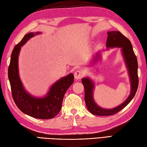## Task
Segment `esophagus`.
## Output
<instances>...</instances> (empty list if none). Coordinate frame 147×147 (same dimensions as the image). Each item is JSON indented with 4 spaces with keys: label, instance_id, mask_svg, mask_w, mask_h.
Returning a JSON list of instances; mask_svg holds the SVG:
<instances>
[{
    "label": "esophagus",
    "instance_id": "obj_1",
    "mask_svg": "<svg viewBox=\"0 0 147 147\" xmlns=\"http://www.w3.org/2000/svg\"><path fill=\"white\" fill-rule=\"evenodd\" d=\"M84 76L83 71L80 70H77V71H75L74 73V77L76 78V79H80V78Z\"/></svg>",
    "mask_w": 147,
    "mask_h": 147
}]
</instances>
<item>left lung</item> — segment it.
I'll return each mask as SVG.
<instances>
[{
    "instance_id": "1",
    "label": "left lung",
    "mask_w": 147,
    "mask_h": 147,
    "mask_svg": "<svg viewBox=\"0 0 147 147\" xmlns=\"http://www.w3.org/2000/svg\"><path fill=\"white\" fill-rule=\"evenodd\" d=\"M106 46L107 51L110 48H120L121 55L123 57L125 66L127 67L128 74L130 82V93L127 98L117 107L113 109H104L96 104L94 98V90L95 83L90 78L84 77L82 78V84L85 88V102L86 106L89 112L98 116L112 115L122 110L130 102L136 94L138 85V62L137 57L135 55L133 47L130 41L119 31H109L107 32ZM105 50H103L105 51ZM102 51H99L95 54L93 55L92 60L89 62L90 66L96 64L99 59H100Z\"/></svg>"
}]
</instances>
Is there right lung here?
I'll use <instances>...</instances> for the list:
<instances>
[{
    "mask_svg": "<svg viewBox=\"0 0 147 147\" xmlns=\"http://www.w3.org/2000/svg\"><path fill=\"white\" fill-rule=\"evenodd\" d=\"M42 32H30L23 37L13 48L10 65L8 77L12 97L17 107L23 113L38 119H51L58 115L62 108L64 95L73 84L74 76L69 74L60 78L50 87L49 92L42 97H37L29 94L25 89L20 80L19 71V55L21 47L32 37Z\"/></svg>",
    "mask_w": 147,
    "mask_h": 147,
    "instance_id": "1",
    "label": "right lung"
}]
</instances>
